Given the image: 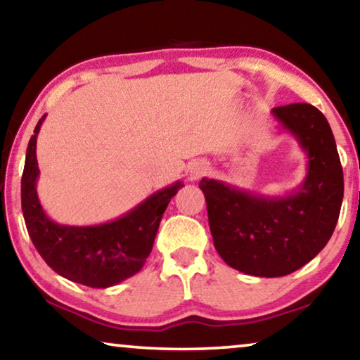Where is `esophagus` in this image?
I'll list each match as a JSON object with an SVG mask.
<instances>
[{
	"instance_id": "34e87169",
	"label": "esophagus",
	"mask_w": 360,
	"mask_h": 360,
	"mask_svg": "<svg viewBox=\"0 0 360 360\" xmlns=\"http://www.w3.org/2000/svg\"><path fill=\"white\" fill-rule=\"evenodd\" d=\"M205 173H207V167H205L203 163H195L193 167L191 168V178L195 179V178H200V176H203Z\"/></svg>"
}]
</instances>
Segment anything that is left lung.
I'll list each match as a JSON object with an SVG mask.
<instances>
[{
	"instance_id": "1",
	"label": "left lung",
	"mask_w": 360,
	"mask_h": 360,
	"mask_svg": "<svg viewBox=\"0 0 360 360\" xmlns=\"http://www.w3.org/2000/svg\"><path fill=\"white\" fill-rule=\"evenodd\" d=\"M307 153L298 191L262 197L224 182L200 181L216 252L233 269L256 277L288 276L327 245L338 222L345 182L332 128L311 104L272 108Z\"/></svg>"
}]
</instances>
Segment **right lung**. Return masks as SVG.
I'll return each mask as SVG.
<instances>
[{"label": "right lung", "instance_id": "right-lung-1", "mask_svg": "<svg viewBox=\"0 0 360 360\" xmlns=\"http://www.w3.org/2000/svg\"><path fill=\"white\" fill-rule=\"evenodd\" d=\"M43 115L27 147L22 174V211L37 252L51 269L68 281L107 288L134 276L144 266L155 240L160 221L182 182L158 191L122 218L99 226H64L51 221L39 205L37 179V136Z\"/></svg>", "mask_w": 360, "mask_h": 360}]
</instances>
